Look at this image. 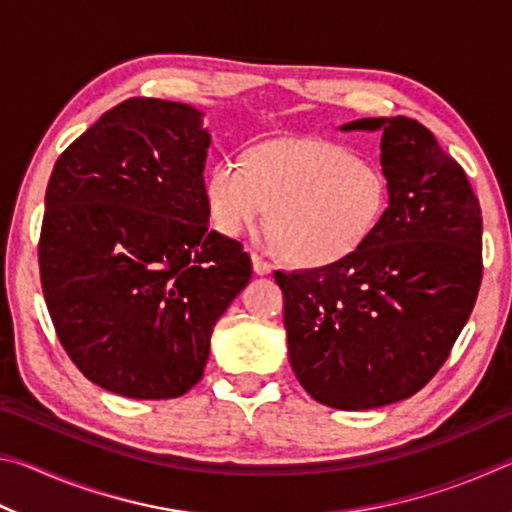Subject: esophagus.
Segmentation results:
<instances>
[{
    "instance_id": "34e87169",
    "label": "esophagus",
    "mask_w": 512,
    "mask_h": 512,
    "mask_svg": "<svg viewBox=\"0 0 512 512\" xmlns=\"http://www.w3.org/2000/svg\"><path fill=\"white\" fill-rule=\"evenodd\" d=\"M250 257H253V271H255L257 275H268V273H271V271H273V266H271V264H268V262H266V259H262V257H259L257 253H253V255H250Z\"/></svg>"
}]
</instances>
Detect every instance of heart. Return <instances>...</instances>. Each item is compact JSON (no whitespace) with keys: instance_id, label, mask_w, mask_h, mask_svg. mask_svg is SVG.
Listing matches in <instances>:
<instances>
[{"instance_id":"b5f03b06","label":"heart","mask_w":512,"mask_h":512,"mask_svg":"<svg viewBox=\"0 0 512 512\" xmlns=\"http://www.w3.org/2000/svg\"><path fill=\"white\" fill-rule=\"evenodd\" d=\"M203 194L216 230L241 237L262 225L287 259L327 266L354 253L386 210V183L370 160L325 140H273L216 160Z\"/></svg>"}]
</instances>
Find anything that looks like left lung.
<instances>
[{"label": "left lung", "mask_w": 512, "mask_h": 512, "mask_svg": "<svg viewBox=\"0 0 512 512\" xmlns=\"http://www.w3.org/2000/svg\"><path fill=\"white\" fill-rule=\"evenodd\" d=\"M381 131L388 205L363 244L311 271H275L289 361L316 402L377 409L420 391L447 361L481 287V207L461 164L420 121Z\"/></svg>", "instance_id": "obj_1"}]
</instances>
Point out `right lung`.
I'll use <instances>...</instances> for the list:
<instances>
[{
  "instance_id": "obj_1",
  "label": "right lung",
  "mask_w": 512,
  "mask_h": 512,
  "mask_svg": "<svg viewBox=\"0 0 512 512\" xmlns=\"http://www.w3.org/2000/svg\"><path fill=\"white\" fill-rule=\"evenodd\" d=\"M210 133L187 103L103 112L51 171L38 262L51 323L92 384L171 400L203 377L216 320L253 264L210 230Z\"/></svg>"
}]
</instances>
